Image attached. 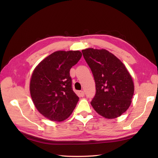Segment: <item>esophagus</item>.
<instances>
[{"label":"esophagus","instance_id":"esophagus-1","mask_svg":"<svg viewBox=\"0 0 158 158\" xmlns=\"http://www.w3.org/2000/svg\"><path fill=\"white\" fill-rule=\"evenodd\" d=\"M79 94L81 97H84V91H80Z\"/></svg>","mask_w":158,"mask_h":158}]
</instances>
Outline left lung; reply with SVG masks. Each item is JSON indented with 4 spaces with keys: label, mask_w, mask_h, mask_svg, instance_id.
Segmentation results:
<instances>
[{
    "label": "left lung",
    "mask_w": 158,
    "mask_h": 158,
    "mask_svg": "<svg viewBox=\"0 0 158 158\" xmlns=\"http://www.w3.org/2000/svg\"><path fill=\"white\" fill-rule=\"evenodd\" d=\"M82 52L95 82L91 105L106 118L121 116L130 107L134 94L131 74L122 62L106 49L88 48Z\"/></svg>",
    "instance_id": "1"
}]
</instances>
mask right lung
Returning <instances> with one entry per match:
<instances>
[{
    "label": "right lung",
    "mask_w": 158,
    "mask_h": 158,
    "mask_svg": "<svg viewBox=\"0 0 158 158\" xmlns=\"http://www.w3.org/2000/svg\"><path fill=\"white\" fill-rule=\"evenodd\" d=\"M81 56L79 51H55L33 72L30 84L32 101L38 111L51 121L65 120L78 102L72 86L70 70Z\"/></svg>",
    "instance_id": "obj_1"
}]
</instances>
